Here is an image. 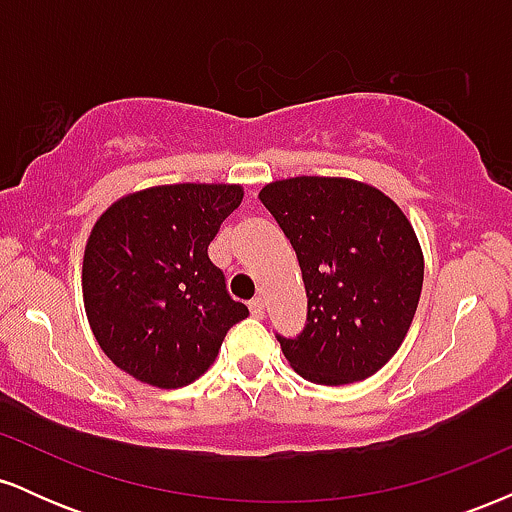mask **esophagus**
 I'll return each mask as SVG.
<instances>
[{"label":"esophagus","mask_w":512,"mask_h":512,"mask_svg":"<svg viewBox=\"0 0 512 512\" xmlns=\"http://www.w3.org/2000/svg\"><path fill=\"white\" fill-rule=\"evenodd\" d=\"M250 313L255 317H262L264 315V301L262 298H252L250 301Z\"/></svg>","instance_id":"obj_1"}]
</instances>
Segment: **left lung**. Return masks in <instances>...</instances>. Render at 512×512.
<instances>
[{
  "instance_id": "8db88e82",
  "label": "left lung",
  "mask_w": 512,
  "mask_h": 512,
  "mask_svg": "<svg viewBox=\"0 0 512 512\" xmlns=\"http://www.w3.org/2000/svg\"><path fill=\"white\" fill-rule=\"evenodd\" d=\"M291 240L308 293V322L279 337L286 361L317 385L366 380L397 354L424 286V252L404 211L351 178L274 180L260 190Z\"/></svg>"
}]
</instances>
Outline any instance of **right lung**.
Segmentation results:
<instances>
[{
  "label": "right lung",
  "mask_w": 512,
  "mask_h": 512,
  "mask_svg": "<svg viewBox=\"0 0 512 512\" xmlns=\"http://www.w3.org/2000/svg\"><path fill=\"white\" fill-rule=\"evenodd\" d=\"M240 202L243 187L228 182L156 185L120 197L93 223L81 267L88 325L139 383H195L248 317L207 252Z\"/></svg>",
  "instance_id": "right-lung-1"
}]
</instances>
